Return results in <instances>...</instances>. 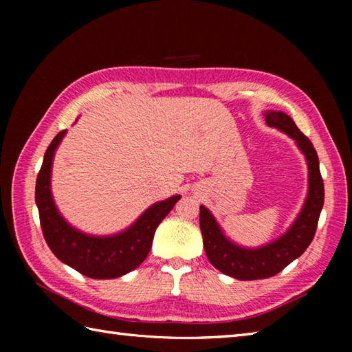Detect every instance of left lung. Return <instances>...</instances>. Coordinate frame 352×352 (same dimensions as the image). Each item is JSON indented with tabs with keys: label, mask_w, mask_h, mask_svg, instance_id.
<instances>
[{
	"label": "left lung",
	"mask_w": 352,
	"mask_h": 352,
	"mask_svg": "<svg viewBox=\"0 0 352 352\" xmlns=\"http://www.w3.org/2000/svg\"><path fill=\"white\" fill-rule=\"evenodd\" d=\"M263 115L269 126L286 133L304 154L309 168V190L301 212L286 233L257 248H245L230 241L212 212L207 207L199 206V227L207 258L222 274L242 281L269 278L300 257L315 237L319 214L324 206V182L313 144L289 115L275 110H266Z\"/></svg>",
	"instance_id": "1"
}]
</instances>
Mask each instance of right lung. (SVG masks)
Listing matches in <instances>:
<instances>
[{"label":"right lung","mask_w":352,"mask_h":352,"mask_svg":"<svg viewBox=\"0 0 352 352\" xmlns=\"http://www.w3.org/2000/svg\"><path fill=\"white\" fill-rule=\"evenodd\" d=\"M66 130L52 139L36 180V206L45 241L65 265L89 278H118L136 269L148 256L159 223L182 197L174 195L148 207L129 228L110 236H94L72 227L54 203L51 193V169L57 146Z\"/></svg>","instance_id":"1"}]
</instances>
